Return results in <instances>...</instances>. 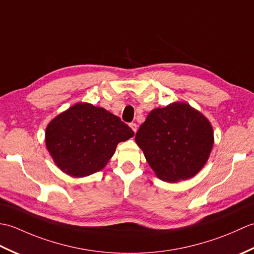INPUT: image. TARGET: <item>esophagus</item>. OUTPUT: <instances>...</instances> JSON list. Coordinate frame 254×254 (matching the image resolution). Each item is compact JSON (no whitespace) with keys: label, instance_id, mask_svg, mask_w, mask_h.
Returning <instances> with one entry per match:
<instances>
[{"label":"esophagus","instance_id":"34e87169","mask_svg":"<svg viewBox=\"0 0 254 254\" xmlns=\"http://www.w3.org/2000/svg\"><path fill=\"white\" fill-rule=\"evenodd\" d=\"M130 127L132 128V130H133V132L134 133H135L136 131H137V126H136V123H130Z\"/></svg>","mask_w":254,"mask_h":254}]
</instances>
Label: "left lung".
<instances>
[{
    "mask_svg": "<svg viewBox=\"0 0 254 254\" xmlns=\"http://www.w3.org/2000/svg\"><path fill=\"white\" fill-rule=\"evenodd\" d=\"M135 142L159 179L168 182L195 176L214 144L208 120L187 104L174 102L149 112Z\"/></svg>",
    "mask_w": 254,
    "mask_h": 254,
    "instance_id": "8db88e82",
    "label": "left lung"
}]
</instances>
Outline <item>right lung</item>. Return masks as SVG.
<instances>
[{
    "instance_id": "add662e5",
    "label": "right lung",
    "mask_w": 254,
    "mask_h": 254,
    "mask_svg": "<svg viewBox=\"0 0 254 254\" xmlns=\"http://www.w3.org/2000/svg\"><path fill=\"white\" fill-rule=\"evenodd\" d=\"M133 135L132 128L119 117L104 108L80 102L49 123L46 145L62 171L85 177L104 168L118 143Z\"/></svg>"
}]
</instances>
